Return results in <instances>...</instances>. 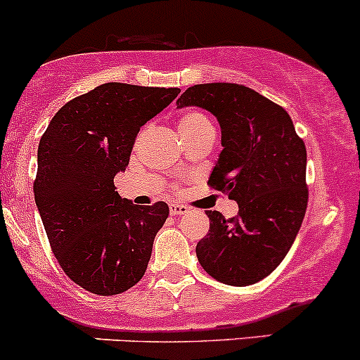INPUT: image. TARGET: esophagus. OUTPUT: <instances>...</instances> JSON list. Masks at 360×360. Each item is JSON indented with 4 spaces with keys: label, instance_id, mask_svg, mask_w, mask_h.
Instances as JSON below:
<instances>
[{
    "label": "esophagus",
    "instance_id": "34e87169",
    "mask_svg": "<svg viewBox=\"0 0 360 360\" xmlns=\"http://www.w3.org/2000/svg\"><path fill=\"white\" fill-rule=\"evenodd\" d=\"M188 211V207L185 205H179V202H173L172 206H169V214L172 217H179V214H185Z\"/></svg>",
    "mask_w": 360,
    "mask_h": 360
}]
</instances>
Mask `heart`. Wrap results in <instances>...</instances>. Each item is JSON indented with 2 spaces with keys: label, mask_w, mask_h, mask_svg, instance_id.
Masks as SVG:
<instances>
[{
  "label": "heart",
  "mask_w": 360,
  "mask_h": 360,
  "mask_svg": "<svg viewBox=\"0 0 360 360\" xmlns=\"http://www.w3.org/2000/svg\"><path fill=\"white\" fill-rule=\"evenodd\" d=\"M207 126H211V123L205 114L198 112V110H191V112L184 114L180 117L176 128H179L180 135H188V133L199 131V129L207 128Z\"/></svg>",
  "instance_id": "b5f03b06"
}]
</instances>
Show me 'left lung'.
<instances>
[{
  "label": "left lung",
  "mask_w": 360,
  "mask_h": 360,
  "mask_svg": "<svg viewBox=\"0 0 360 360\" xmlns=\"http://www.w3.org/2000/svg\"><path fill=\"white\" fill-rule=\"evenodd\" d=\"M217 117L221 153L207 184L239 205L236 218L206 211L210 231L195 246L202 269L229 286H250L277 269L305 217L307 149L290 114L251 88L206 83L187 88L176 109Z\"/></svg>",
  "instance_id": "1"
}]
</instances>
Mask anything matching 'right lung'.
Returning <instances> with one entry per match:
<instances>
[{"label": "right lung", "mask_w": 360, "mask_h": 360, "mask_svg": "<svg viewBox=\"0 0 360 360\" xmlns=\"http://www.w3.org/2000/svg\"><path fill=\"white\" fill-rule=\"evenodd\" d=\"M180 88L105 83L53 116L38 147L34 201L62 270L95 295H120L143 277L154 237L169 207L121 199L140 126L168 107Z\"/></svg>", "instance_id": "right-lung-1"}]
</instances>
